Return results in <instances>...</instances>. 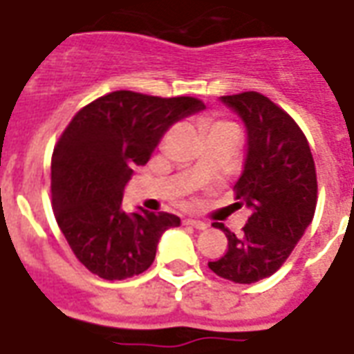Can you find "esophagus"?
Returning a JSON list of instances; mask_svg holds the SVG:
<instances>
[{"instance_id": "obj_1", "label": "esophagus", "mask_w": 354, "mask_h": 354, "mask_svg": "<svg viewBox=\"0 0 354 354\" xmlns=\"http://www.w3.org/2000/svg\"><path fill=\"white\" fill-rule=\"evenodd\" d=\"M185 225H191V227H195V229L198 230H204L208 227L204 221H201V219H193V217H187V219H185Z\"/></svg>"}]
</instances>
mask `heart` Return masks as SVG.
<instances>
[{
    "label": "heart",
    "instance_id": "heart-1",
    "mask_svg": "<svg viewBox=\"0 0 354 354\" xmlns=\"http://www.w3.org/2000/svg\"><path fill=\"white\" fill-rule=\"evenodd\" d=\"M208 129L210 131H217V129H230L229 124H225V122H214V124L208 125Z\"/></svg>",
    "mask_w": 354,
    "mask_h": 354
}]
</instances>
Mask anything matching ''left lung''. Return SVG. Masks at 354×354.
I'll return each instance as SVG.
<instances>
[{
	"mask_svg": "<svg viewBox=\"0 0 354 354\" xmlns=\"http://www.w3.org/2000/svg\"><path fill=\"white\" fill-rule=\"evenodd\" d=\"M248 133L243 170L234 184L240 206L251 216L242 236L217 223L229 250L208 263L234 283H255L287 261L311 225L317 204L315 163L295 120L257 91L219 97Z\"/></svg>",
	"mask_w": 354,
	"mask_h": 354,
	"instance_id": "obj_1",
	"label": "left lung"
}]
</instances>
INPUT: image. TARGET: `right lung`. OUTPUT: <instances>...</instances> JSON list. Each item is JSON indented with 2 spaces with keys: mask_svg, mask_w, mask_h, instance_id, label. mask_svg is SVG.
<instances>
[{
  "mask_svg": "<svg viewBox=\"0 0 354 354\" xmlns=\"http://www.w3.org/2000/svg\"><path fill=\"white\" fill-rule=\"evenodd\" d=\"M204 111L195 97L112 91L84 106L64 131L52 157V208L73 253L103 279L148 270L163 232L180 225L167 212H124L135 167L150 161L165 133Z\"/></svg>",
  "mask_w": 354,
  "mask_h": 354,
  "instance_id": "right-lung-1",
  "label": "right lung"
}]
</instances>
